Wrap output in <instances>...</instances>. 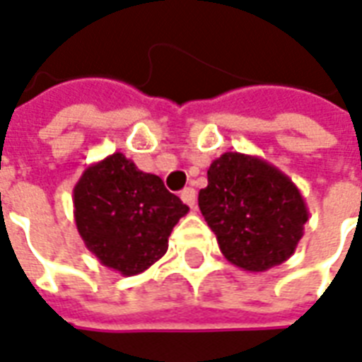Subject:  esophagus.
<instances>
[{
  "mask_svg": "<svg viewBox=\"0 0 362 362\" xmlns=\"http://www.w3.org/2000/svg\"><path fill=\"white\" fill-rule=\"evenodd\" d=\"M180 197H182V202L186 203V205H189L192 209L195 207V189L194 188H184V189H182Z\"/></svg>",
  "mask_w": 362,
  "mask_h": 362,
  "instance_id": "34e87169",
  "label": "esophagus"
}]
</instances>
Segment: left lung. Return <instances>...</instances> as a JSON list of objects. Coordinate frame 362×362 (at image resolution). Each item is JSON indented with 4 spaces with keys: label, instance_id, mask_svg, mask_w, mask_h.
Masks as SVG:
<instances>
[{
    "label": "left lung",
    "instance_id": "left-lung-1",
    "mask_svg": "<svg viewBox=\"0 0 362 362\" xmlns=\"http://www.w3.org/2000/svg\"><path fill=\"white\" fill-rule=\"evenodd\" d=\"M199 209L226 261L264 272L288 261L309 209L290 176L255 155L228 151L211 163Z\"/></svg>",
    "mask_w": 362,
    "mask_h": 362
}]
</instances>
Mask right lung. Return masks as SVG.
Returning a JSON list of instances; mask_svg holds the SVG:
<instances>
[{"label":"right lung","instance_id":"right-lung-1","mask_svg":"<svg viewBox=\"0 0 362 362\" xmlns=\"http://www.w3.org/2000/svg\"><path fill=\"white\" fill-rule=\"evenodd\" d=\"M74 221L101 264L136 276L167 253L174 224L189 207L159 176L141 173L122 153L86 168L72 189Z\"/></svg>","mask_w":362,"mask_h":362}]
</instances>
